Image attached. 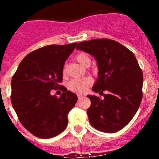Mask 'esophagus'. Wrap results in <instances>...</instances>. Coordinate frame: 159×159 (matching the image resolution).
<instances>
[{
  "mask_svg": "<svg viewBox=\"0 0 159 159\" xmlns=\"http://www.w3.org/2000/svg\"><path fill=\"white\" fill-rule=\"evenodd\" d=\"M77 97H78L79 99H82V98H83V95H80V94H78V95H77Z\"/></svg>",
  "mask_w": 159,
  "mask_h": 159,
  "instance_id": "esophagus-1",
  "label": "esophagus"
}]
</instances>
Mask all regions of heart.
<instances>
[{"mask_svg": "<svg viewBox=\"0 0 159 159\" xmlns=\"http://www.w3.org/2000/svg\"><path fill=\"white\" fill-rule=\"evenodd\" d=\"M75 60L79 64L84 67H88L91 64V58L87 53L80 52L75 56ZM64 74L65 73V68H64ZM93 80L91 77H84L82 79H75L72 80L68 84V88L70 91L76 93H84L92 86Z\"/></svg>", "mask_w": 159, "mask_h": 159, "instance_id": "1", "label": "heart"}]
</instances>
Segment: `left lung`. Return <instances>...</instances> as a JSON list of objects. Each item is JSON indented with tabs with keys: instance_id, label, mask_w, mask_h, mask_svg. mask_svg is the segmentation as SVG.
Instances as JSON below:
<instances>
[{
	"instance_id": "1",
	"label": "left lung",
	"mask_w": 159,
	"mask_h": 159,
	"mask_svg": "<svg viewBox=\"0 0 159 159\" xmlns=\"http://www.w3.org/2000/svg\"><path fill=\"white\" fill-rule=\"evenodd\" d=\"M76 49L94 56L99 67L92 90L103 98L88 95L90 123L105 133L117 132L133 119L143 99V75L136 57L123 44L106 38L80 42Z\"/></svg>"
}]
</instances>
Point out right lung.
I'll return each instance as SVG.
<instances>
[{
  "mask_svg": "<svg viewBox=\"0 0 159 159\" xmlns=\"http://www.w3.org/2000/svg\"><path fill=\"white\" fill-rule=\"evenodd\" d=\"M77 43L47 45L28 54L11 81V102L20 122L31 134L50 139L67 125V114L77 102V95L60 85L63 70ZM63 92L51 96L52 89Z\"/></svg>",
  "mask_w": 159,
  "mask_h": 159,
  "instance_id": "right-lung-1",
  "label": "right lung"
}]
</instances>
